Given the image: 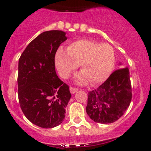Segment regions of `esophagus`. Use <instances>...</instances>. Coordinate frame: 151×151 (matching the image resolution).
I'll use <instances>...</instances> for the list:
<instances>
[{
  "label": "esophagus",
  "mask_w": 151,
  "mask_h": 151,
  "mask_svg": "<svg viewBox=\"0 0 151 151\" xmlns=\"http://www.w3.org/2000/svg\"><path fill=\"white\" fill-rule=\"evenodd\" d=\"M69 89H70V92H71V93H75L78 91V89H77V88H74V87H70Z\"/></svg>",
  "instance_id": "esophagus-1"
}]
</instances>
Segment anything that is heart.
Here are the masks:
<instances>
[{
  "label": "heart",
  "mask_w": 151,
  "mask_h": 151,
  "mask_svg": "<svg viewBox=\"0 0 151 151\" xmlns=\"http://www.w3.org/2000/svg\"><path fill=\"white\" fill-rule=\"evenodd\" d=\"M55 63L60 75L67 78L80 65L83 72L76 77L77 83L92 85L104 83L112 74L115 65V54L112 46L93 40L80 39L73 42L66 50L60 47L55 55Z\"/></svg>",
  "instance_id": "heart-1"
}]
</instances>
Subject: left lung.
I'll return each mask as SVG.
<instances>
[{"instance_id": "obj_1", "label": "left lung", "mask_w": 151, "mask_h": 151, "mask_svg": "<svg viewBox=\"0 0 151 151\" xmlns=\"http://www.w3.org/2000/svg\"><path fill=\"white\" fill-rule=\"evenodd\" d=\"M132 97L129 68L115 70L103 84L88 93L86 112L96 123H113L126 112Z\"/></svg>"}]
</instances>
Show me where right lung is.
Listing matches in <instances>:
<instances>
[{
    "label": "right lung",
    "mask_w": 151,
    "mask_h": 151,
    "mask_svg": "<svg viewBox=\"0 0 151 151\" xmlns=\"http://www.w3.org/2000/svg\"><path fill=\"white\" fill-rule=\"evenodd\" d=\"M67 39L62 30L43 32L21 55L18 64V99L28 121L45 129L63 121L71 97L69 87L58 77L55 55Z\"/></svg>",
    "instance_id": "1"
}]
</instances>
